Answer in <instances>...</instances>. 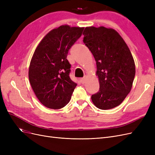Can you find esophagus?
Here are the masks:
<instances>
[{
	"label": "esophagus",
	"mask_w": 155,
	"mask_h": 155,
	"mask_svg": "<svg viewBox=\"0 0 155 155\" xmlns=\"http://www.w3.org/2000/svg\"><path fill=\"white\" fill-rule=\"evenodd\" d=\"M86 79H87V78L86 77H84V78H81V79H80V82H81V83H85V81H86Z\"/></svg>",
	"instance_id": "1"
}]
</instances>
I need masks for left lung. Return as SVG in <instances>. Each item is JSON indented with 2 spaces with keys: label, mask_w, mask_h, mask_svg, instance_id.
<instances>
[{
  "label": "left lung",
  "mask_w": 155,
  "mask_h": 155,
  "mask_svg": "<svg viewBox=\"0 0 155 155\" xmlns=\"http://www.w3.org/2000/svg\"><path fill=\"white\" fill-rule=\"evenodd\" d=\"M83 43L96 61L100 90L92 95L94 105L107 110L120 105L130 92L135 76L133 55L120 34L104 26L87 27Z\"/></svg>",
  "instance_id": "obj_1"
}]
</instances>
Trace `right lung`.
Listing matches in <instances>:
<instances>
[{"instance_id":"obj_1","label":"right lung","mask_w":155,"mask_h":155,"mask_svg":"<svg viewBox=\"0 0 155 155\" xmlns=\"http://www.w3.org/2000/svg\"><path fill=\"white\" fill-rule=\"evenodd\" d=\"M84 28L61 26L46 34L31 58L28 76L39 101L49 109L68 104L77 83L70 78L68 51L82 35Z\"/></svg>"}]
</instances>
